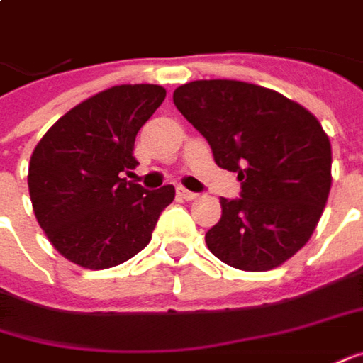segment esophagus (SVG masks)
Masks as SVG:
<instances>
[{
  "mask_svg": "<svg viewBox=\"0 0 363 363\" xmlns=\"http://www.w3.org/2000/svg\"><path fill=\"white\" fill-rule=\"evenodd\" d=\"M179 194H181L184 201H194V199L199 196L196 193H193V191H186V189H182V186H179Z\"/></svg>",
  "mask_w": 363,
  "mask_h": 363,
  "instance_id": "obj_1",
  "label": "esophagus"
}]
</instances>
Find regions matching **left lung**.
<instances>
[{
  "label": "left lung",
  "instance_id": "left-lung-1",
  "mask_svg": "<svg viewBox=\"0 0 363 363\" xmlns=\"http://www.w3.org/2000/svg\"><path fill=\"white\" fill-rule=\"evenodd\" d=\"M172 100L215 162L241 181L239 199H220L206 247L235 269L279 267L309 241L328 203L331 144L319 120L275 90L237 80L189 82Z\"/></svg>",
  "mask_w": 363,
  "mask_h": 363
}]
</instances>
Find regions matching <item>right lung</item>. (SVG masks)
<instances>
[{
  "label": "right lung",
  "instance_id": "right-lung-1",
  "mask_svg": "<svg viewBox=\"0 0 363 363\" xmlns=\"http://www.w3.org/2000/svg\"><path fill=\"white\" fill-rule=\"evenodd\" d=\"M167 90L157 84L108 88L66 112L30 160L33 213L68 261L108 269L148 245L174 186L146 191L120 172L134 169V140Z\"/></svg>",
  "mask_w": 363,
  "mask_h": 363
}]
</instances>
